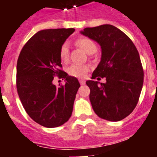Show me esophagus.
Masks as SVG:
<instances>
[{"label":"esophagus","instance_id":"1","mask_svg":"<svg viewBox=\"0 0 157 157\" xmlns=\"http://www.w3.org/2000/svg\"><path fill=\"white\" fill-rule=\"evenodd\" d=\"M79 82L81 85H85V80H83V79H79Z\"/></svg>","mask_w":157,"mask_h":157}]
</instances>
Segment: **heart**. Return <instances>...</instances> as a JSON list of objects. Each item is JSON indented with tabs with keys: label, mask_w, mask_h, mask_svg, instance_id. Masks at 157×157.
<instances>
[{
	"label": "heart",
	"mask_w": 157,
	"mask_h": 157,
	"mask_svg": "<svg viewBox=\"0 0 157 157\" xmlns=\"http://www.w3.org/2000/svg\"><path fill=\"white\" fill-rule=\"evenodd\" d=\"M76 44L88 54H93L97 51V45L92 39L87 37H80L76 40ZM69 56V47L67 43H63L59 48V58L62 62H67ZM90 71L86 64H72L67 68L69 75L75 78H83Z\"/></svg>",
	"instance_id": "obj_1"
}]
</instances>
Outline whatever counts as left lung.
<instances>
[{
	"mask_svg": "<svg viewBox=\"0 0 157 157\" xmlns=\"http://www.w3.org/2000/svg\"><path fill=\"white\" fill-rule=\"evenodd\" d=\"M81 34L101 45V59L92 78H105L106 82L89 80L90 100L100 118L116 122L135 109L143 86L144 71L135 45L130 37L110 24L86 27Z\"/></svg>",
	"mask_w": 157,
	"mask_h": 157,
	"instance_id": "8db88e82",
	"label": "left lung"
}]
</instances>
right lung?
Returning <instances> with one entry per match:
<instances>
[{
  "label": "right lung",
  "instance_id": "obj_1",
  "mask_svg": "<svg viewBox=\"0 0 157 157\" xmlns=\"http://www.w3.org/2000/svg\"><path fill=\"white\" fill-rule=\"evenodd\" d=\"M74 28L37 32L22 48L16 66L19 99L32 120L43 127L63 125L70 119L80 84L61 68L59 48ZM65 78V85L52 83L54 76Z\"/></svg>",
  "mask_w": 157,
  "mask_h": 157
}]
</instances>
